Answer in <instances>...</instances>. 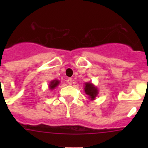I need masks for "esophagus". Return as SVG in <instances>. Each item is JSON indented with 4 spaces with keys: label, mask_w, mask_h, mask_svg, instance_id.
<instances>
[{
    "label": "esophagus",
    "mask_w": 148,
    "mask_h": 148,
    "mask_svg": "<svg viewBox=\"0 0 148 148\" xmlns=\"http://www.w3.org/2000/svg\"><path fill=\"white\" fill-rule=\"evenodd\" d=\"M66 82H67V83L69 84L70 85H71L72 83H73V79H72V78H68L67 81H66Z\"/></svg>",
    "instance_id": "1"
}]
</instances>
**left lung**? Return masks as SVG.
<instances>
[{
    "label": "left lung",
    "mask_w": 148,
    "mask_h": 148,
    "mask_svg": "<svg viewBox=\"0 0 148 148\" xmlns=\"http://www.w3.org/2000/svg\"><path fill=\"white\" fill-rule=\"evenodd\" d=\"M84 92L88 95L90 100H95L99 94V89L91 82H86L84 83Z\"/></svg>",
    "instance_id": "8db88e82"
}]
</instances>
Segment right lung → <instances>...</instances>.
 <instances>
[{"mask_svg":"<svg viewBox=\"0 0 148 148\" xmlns=\"http://www.w3.org/2000/svg\"><path fill=\"white\" fill-rule=\"evenodd\" d=\"M59 84H60V81L58 80V79L51 81L49 84V88L51 90H53L54 89H56V87L59 85Z\"/></svg>","mask_w":148,"mask_h":148,"instance_id":"obj_1","label":"right lung"}]
</instances>
